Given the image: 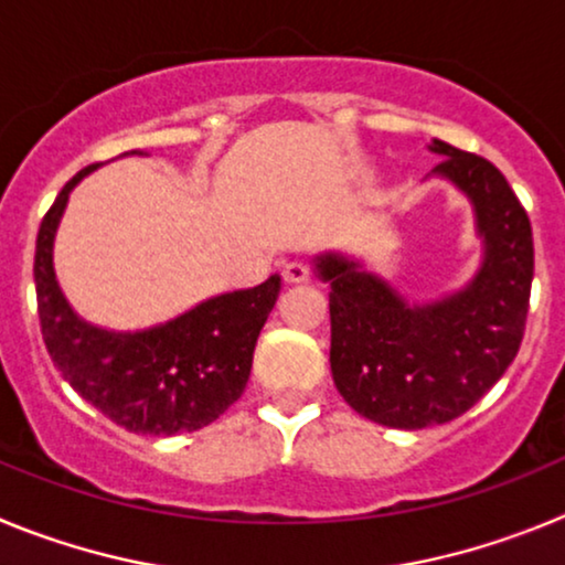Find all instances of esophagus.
Here are the masks:
<instances>
[{
  "instance_id": "1",
  "label": "esophagus",
  "mask_w": 565,
  "mask_h": 565,
  "mask_svg": "<svg viewBox=\"0 0 565 565\" xmlns=\"http://www.w3.org/2000/svg\"><path fill=\"white\" fill-rule=\"evenodd\" d=\"M282 277H286L288 282H306V279L311 277V268H308L306 263H299V259H291V263L282 266Z\"/></svg>"
}]
</instances>
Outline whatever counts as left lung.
Masks as SVG:
<instances>
[{
  "instance_id": "left-lung-1",
  "label": "left lung",
  "mask_w": 565,
  "mask_h": 565,
  "mask_svg": "<svg viewBox=\"0 0 565 565\" xmlns=\"http://www.w3.org/2000/svg\"><path fill=\"white\" fill-rule=\"evenodd\" d=\"M436 172L472 198L487 243L463 291L404 306L387 282L344 257H317L331 282V371L337 391L371 422L422 430L467 413L503 376L526 331L535 246L526 209L481 154L433 141Z\"/></svg>"
}]
</instances>
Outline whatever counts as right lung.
<instances>
[{"mask_svg": "<svg viewBox=\"0 0 565 565\" xmlns=\"http://www.w3.org/2000/svg\"><path fill=\"white\" fill-rule=\"evenodd\" d=\"M96 167L70 178L39 226L33 279L47 353L70 387L124 430L141 436L201 430L246 387L254 344L277 302L279 277L271 274L254 288L206 299L141 333H113L82 322L56 282L53 237L70 189Z\"/></svg>", "mask_w": 565, "mask_h": 565, "instance_id": "obj_1", "label": "right lung"}]
</instances>
